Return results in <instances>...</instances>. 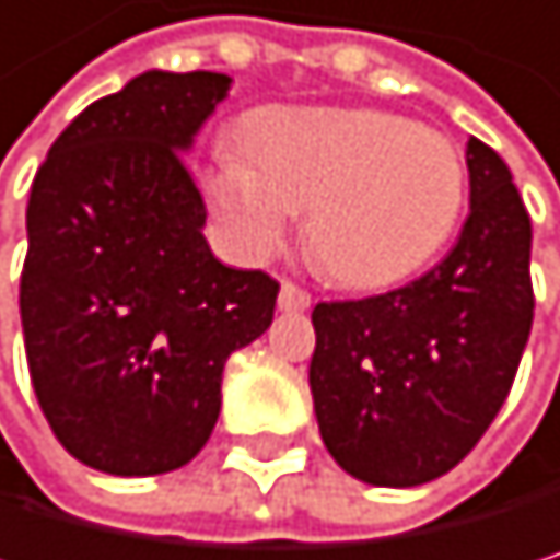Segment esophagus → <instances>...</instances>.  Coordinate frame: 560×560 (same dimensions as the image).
Wrapping results in <instances>:
<instances>
[{"mask_svg": "<svg viewBox=\"0 0 560 560\" xmlns=\"http://www.w3.org/2000/svg\"><path fill=\"white\" fill-rule=\"evenodd\" d=\"M312 305V295L295 285V282H282V292H278V308L282 312H305Z\"/></svg>", "mask_w": 560, "mask_h": 560, "instance_id": "1", "label": "esophagus"}]
</instances>
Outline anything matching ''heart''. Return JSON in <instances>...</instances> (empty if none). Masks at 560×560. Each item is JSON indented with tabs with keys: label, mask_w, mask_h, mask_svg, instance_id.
Here are the masks:
<instances>
[{
	"label": "heart",
	"mask_w": 560,
	"mask_h": 560,
	"mask_svg": "<svg viewBox=\"0 0 560 560\" xmlns=\"http://www.w3.org/2000/svg\"><path fill=\"white\" fill-rule=\"evenodd\" d=\"M248 160L221 158L208 198L234 252L261 261L289 242L295 211L322 271L383 289L423 268L454 234L467 167L454 140L380 110H265Z\"/></svg>",
	"instance_id": "heart-1"
}]
</instances>
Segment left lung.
Masks as SVG:
<instances>
[{
    "label": "left lung",
    "mask_w": 560,
    "mask_h": 560,
    "mask_svg": "<svg viewBox=\"0 0 560 560\" xmlns=\"http://www.w3.org/2000/svg\"><path fill=\"white\" fill-rule=\"evenodd\" d=\"M470 214L417 282L312 308L322 443L373 487L454 470L504 406L530 336V214L508 164L467 143Z\"/></svg>",
    "instance_id": "left-lung-1"
}]
</instances>
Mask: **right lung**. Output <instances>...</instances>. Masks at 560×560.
Here are the masks:
<instances>
[{
  "instance_id": "1",
  "label": "right lung",
  "mask_w": 560,
  "mask_h": 560,
  "mask_svg": "<svg viewBox=\"0 0 560 560\" xmlns=\"http://www.w3.org/2000/svg\"><path fill=\"white\" fill-rule=\"evenodd\" d=\"M224 73L150 70L56 137L36 171L19 278L36 399L70 454L154 477L201 454L221 373L275 315L278 282L221 265L184 167Z\"/></svg>"
}]
</instances>
